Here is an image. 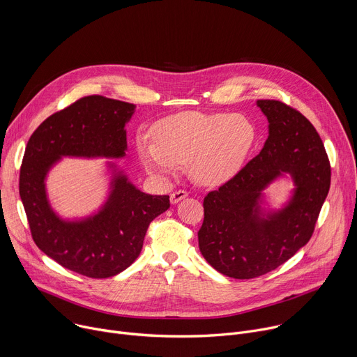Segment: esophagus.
Returning a JSON list of instances; mask_svg holds the SVG:
<instances>
[{
    "instance_id": "1",
    "label": "esophagus",
    "mask_w": 357,
    "mask_h": 357,
    "mask_svg": "<svg viewBox=\"0 0 357 357\" xmlns=\"http://www.w3.org/2000/svg\"><path fill=\"white\" fill-rule=\"evenodd\" d=\"M189 193H188V190H185V189H178V190H175V192H172L171 193V203H178L179 200H182V199H185L186 196H188Z\"/></svg>"
}]
</instances>
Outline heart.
Wrapping results in <instances>:
<instances>
[{
	"label": "heart",
	"mask_w": 357,
	"mask_h": 357,
	"mask_svg": "<svg viewBox=\"0 0 357 357\" xmlns=\"http://www.w3.org/2000/svg\"><path fill=\"white\" fill-rule=\"evenodd\" d=\"M152 139L137 141L138 157L151 172L171 175L190 162L192 176L205 185L233 178L257 141L254 124L233 113L186 112L167 117L152 128Z\"/></svg>",
	"instance_id": "heart-1"
}]
</instances>
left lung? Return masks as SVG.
Wrapping results in <instances>:
<instances>
[{
  "label": "left lung",
  "mask_w": 357,
  "mask_h": 357,
  "mask_svg": "<svg viewBox=\"0 0 357 357\" xmlns=\"http://www.w3.org/2000/svg\"><path fill=\"white\" fill-rule=\"evenodd\" d=\"M257 106L270 123L264 148L205 196V219L197 231L203 257L223 275L237 280L278 268L307 244L331 188L329 158L311 121L280 100H259ZM281 172L293 175L294 197L284 211L261 220L259 192Z\"/></svg>",
  "instance_id": "8db88e82"
}]
</instances>
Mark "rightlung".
I'll return each mask as SVG.
<instances>
[{
  "mask_svg": "<svg viewBox=\"0 0 357 357\" xmlns=\"http://www.w3.org/2000/svg\"><path fill=\"white\" fill-rule=\"evenodd\" d=\"M135 106L105 96H86L49 116L31 135L20 171V195L35 244L62 267L90 278H109L139 256L149 223L169 209V196L146 195L114 181L107 205L80 223L50 211L45 175L62 155L123 157L124 126Z\"/></svg>",
  "mask_w": 357,
  "mask_h": 357,
  "instance_id": "obj_1",
  "label": "right lung"
}]
</instances>
